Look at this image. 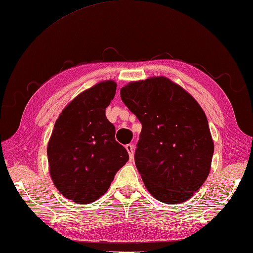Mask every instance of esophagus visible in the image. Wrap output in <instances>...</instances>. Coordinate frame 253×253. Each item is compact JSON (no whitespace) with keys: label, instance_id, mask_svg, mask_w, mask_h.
Returning <instances> with one entry per match:
<instances>
[{"label":"esophagus","instance_id":"34e87169","mask_svg":"<svg viewBox=\"0 0 253 253\" xmlns=\"http://www.w3.org/2000/svg\"><path fill=\"white\" fill-rule=\"evenodd\" d=\"M126 150H127L128 154H129V159L131 161L133 159V146H132V144H127Z\"/></svg>","mask_w":253,"mask_h":253}]
</instances>
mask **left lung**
<instances>
[{
	"label": "left lung",
	"mask_w": 253,
	"mask_h": 253,
	"mask_svg": "<svg viewBox=\"0 0 253 253\" xmlns=\"http://www.w3.org/2000/svg\"><path fill=\"white\" fill-rule=\"evenodd\" d=\"M121 98L142 124L135 163L148 191L163 203L189 200L209 176L214 152L202 107L163 76L129 83Z\"/></svg>",
	"instance_id": "left-lung-1"
}]
</instances>
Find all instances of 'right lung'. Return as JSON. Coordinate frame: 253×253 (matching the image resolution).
<instances>
[{
    "label": "right lung",
    "mask_w": 253,
    "mask_h": 253,
    "mask_svg": "<svg viewBox=\"0 0 253 253\" xmlns=\"http://www.w3.org/2000/svg\"><path fill=\"white\" fill-rule=\"evenodd\" d=\"M115 92L113 80L83 91L62 111L53 128L47 143L51 178L57 190L75 203L98 200L129 160L105 116Z\"/></svg>",
    "instance_id": "right-lung-1"
}]
</instances>
